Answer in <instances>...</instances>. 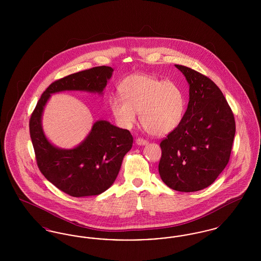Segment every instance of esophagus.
Instances as JSON below:
<instances>
[{"instance_id": "34e87169", "label": "esophagus", "mask_w": 261, "mask_h": 261, "mask_svg": "<svg viewBox=\"0 0 261 261\" xmlns=\"http://www.w3.org/2000/svg\"><path fill=\"white\" fill-rule=\"evenodd\" d=\"M136 144L138 146H145V145L148 144V141L143 139V138H137Z\"/></svg>"}]
</instances>
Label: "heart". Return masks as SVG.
I'll use <instances>...</instances> for the list:
<instances>
[{
    "label": "heart",
    "instance_id": "1",
    "mask_svg": "<svg viewBox=\"0 0 261 261\" xmlns=\"http://www.w3.org/2000/svg\"><path fill=\"white\" fill-rule=\"evenodd\" d=\"M121 98H113L112 111L124 128L135 124L137 113L143 128L151 135L163 136L180 124L186 109V97L171 80L147 74L131 75L119 86Z\"/></svg>",
    "mask_w": 261,
    "mask_h": 261
}]
</instances>
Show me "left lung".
Here are the masks:
<instances>
[{
  "mask_svg": "<svg viewBox=\"0 0 261 261\" xmlns=\"http://www.w3.org/2000/svg\"><path fill=\"white\" fill-rule=\"evenodd\" d=\"M175 66L189 83V103L182 121L161 142L159 172L178 192L211 185L229 162L236 133L234 114L217 85L198 71Z\"/></svg>",
  "mask_w": 261,
  "mask_h": 261,
  "instance_id": "obj_1",
  "label": "left lung"
}]
</instances>
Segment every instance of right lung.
Segmentation results:
<instances>
[{"instance_id":"obj_1","label":"right lung","mask_w":261,"mask_h":261,"mask_svg":"<svg viewBox=\"0 0 261 261\" xmlns=\"http://www.w3.org/2000/svg\"><path fill=\"white\" fill-rule=\"evenodd\" d=\"M110 66H96L53 82L38 100L29 120V131L38 167L42 174L71 197L97 196L115 181L133 137L109 121L95 122L86 139L74 149L51 145L42 129V113L50 95L62 91H86L101 94L112 77Z\"/></svg>"}]
</instances>
